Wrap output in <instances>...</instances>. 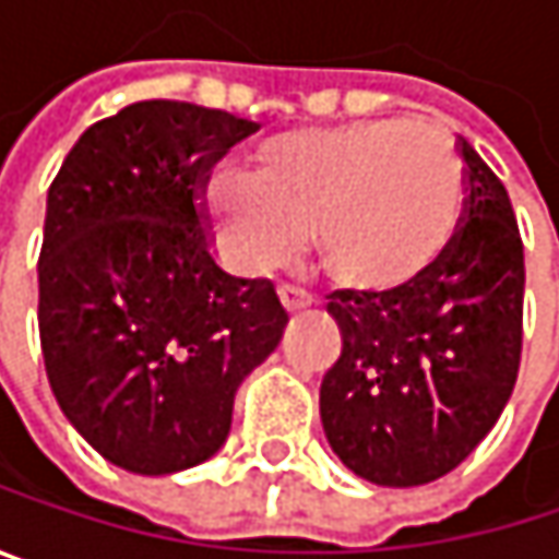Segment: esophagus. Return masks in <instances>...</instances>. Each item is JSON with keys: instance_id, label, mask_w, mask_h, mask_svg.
I'll list each match as a JSON object with an SVG mask.
<instances>
[{"instance_id": "obj_1", "label": "esophagus", "mask_w": 559, "mask_h": 559, "mask_svg": "<svg viewBox=\"0 0 559 559\" xmlns=\"http://www.w3.org/2000/svg\"><path fill=\"white\" fill-rule=\"evenodd\" d=\"M278 300H281V307H284L290 317L310 307V297H307V294H300V290H294V287H281Z\"/></svg>"}]
</instances>
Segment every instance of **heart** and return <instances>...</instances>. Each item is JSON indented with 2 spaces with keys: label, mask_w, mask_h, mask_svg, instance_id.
Segmentation results:
<instances>
[{
  "label": "heart",
  "mask_w": 559,
  "mask_h": 559,
  "mask_svg": "<svg viewBox=\"0 0 559 559\" xmlns=\"http://www.w3.org/2000/svg\"><path fill=\"white\" fill-rule=\"evenodd\" d=\"M200 203L223 259L246 275L287 265L310 226L343 287L391 294L447 255L466 210V174L443 129L359 119L272 135L252 174L213 170Z\"/></svg>",
  "instance_id": "b5f03b06"
}]
</instances>
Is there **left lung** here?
Here are the masks:
<instances>
[{
  "label": "left lung",
  "instance_id": "left-lung-1",
  "mask_svg": "<svg viewBox=\"0 0 559 559\" xmlns=\"http://www.w3.org/2000/svg\"><path fill=\"white\" fill-rule=\"evenodd\" d=\"M466 210L447 255L391 294L333 290L343 353L320 385L333 453L376 486H424L496 427L521 366L524 246L504 183L460 139Z\"/></svg>",
  "mask_w": 559,
  "mask_h": 559
}]
</instances>
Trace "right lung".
I'll list each match as a JSON object with an SVG mask.
<instances>
[{
  "mask_svg": "<svg viewBox=\"0 0 559 559\" xmlns=\"http://www.w3.org/2000/svg\"><path fill=\"white\" fill-rule=\"evenodd\" d=\"M255 129L193 103H132L76 139L48 190V382L80 437L129 473L210 460L236 389L287 326L272 281L216 265L200 203L210 168Z\"/></svg>",
  "mask_w": 559,
  "mask_h": 559,
  "instance_id": "add662e5",
  "label": "right lung"
}]
</instances>
